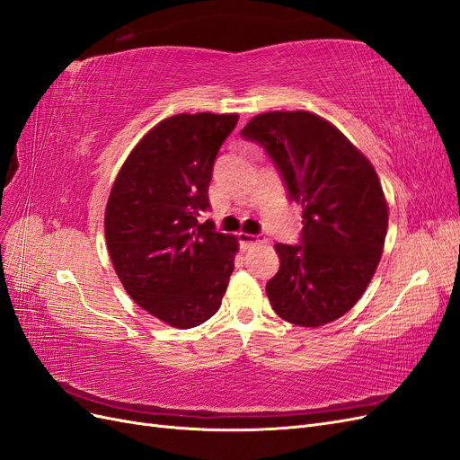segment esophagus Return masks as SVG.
Listing matches in <instances>:
<instances>
[{"mask_svg": "<svg viewBox=\"0 0 460 460\" xmlns=\"http://www.w3.org/2000/svg\"><path fill=\"white\" fill-rule=\"evenodd\" d=\"M238 240H240L242 249H249V247H253V245H257V243H264V238H262V235H257V234H245V232H242V234L238 235Z\"/></svg>", "mask_w": 460, "mask_h": 460, "instance_id": "1", "label": "esophagus"}]
</instances>
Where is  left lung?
<instances>
[{
  "mask_svg": "<svg viewBox=\"0 0 460 460\" xmlns=\"http://www.w3.org/2000/svg\"><path fill=\"white\" fill-rule=\"evenodd\" d=\"M280 172L303 207L299 243H276L280 269L267 282L278 316L323 326L349 311L376 272L387 203L370 161L333 124L309 111H272L242 130Z\"/></svg>",
  "mask_w": 460,
  "mask_h": 460,
  "instance_id": "obj_1",
  "label": "left lung"
}]
</instances>
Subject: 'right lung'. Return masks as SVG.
Returning a JSON list of instances; mask_svg holds the SVG:
<instances>
[{
	"label": "right lung",
	"instance_id": "1",
	"mask_svg": "<svg viewBox=\"0 0 460 460\" xmlns=\"http://www.w3.org/2000/svg\"><path fill=\"white\" fill-rule=\"evenodd\" d=\"M238 115H174L124 161L105 208L111 261L128 296L174 328L211 318L225 296L238 242L218 234L208 182Z\"/></svg>",
	"mask_w": 460,
	"mask_h": 460
}]
</instances>
